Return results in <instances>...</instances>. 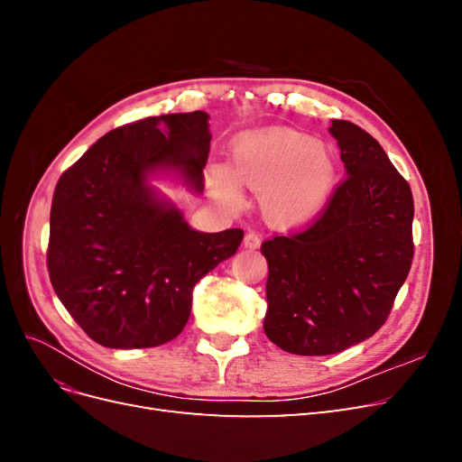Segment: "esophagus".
<instances>
[{"mask_svg": "<svg viewBox=\"0 0 462 462\" xmlns=\"http://www.w3.org/2000/svg\"><path fill=\"white\" fill-rule=\"evenodd\" d=\"M243 245H245L246 248H250V250L258 248V246L262 245V235H260V233H256V231H250V233H246V235H245V241H243Z\"/></svg>", "mask_w": 462, "mask_h": 462, "instance_id": "1", "label": "esophagus"}]
</instances>
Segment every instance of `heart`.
Here are the masks:
<instances>
[{"label":"heart","mask_w":462,"mask_h":462,"mask_svg":"<svg viewBox=\"0 0 462 462\" xmlns=\"http://www.w3.org/2000/svg\"><path fill=\"white\" fill-rule=\"evenodd\" d=\"M337 180L328 144L289 127L241 134L231 148V167L212 165L208 185L227 208L243 204L239 183L260 194L265 221L277 229L309 226L324 209Z\"/></svg>","instance_id":"1"}]
</instances>
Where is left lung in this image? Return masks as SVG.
Here are the masks:
<instances>
[{"label": "left lung", "mask_w": 462, "mask_h": 462, "mask_svg": "<svg viewBox=\"0 0 462 462\" xmlns=\"http://www.w3.org/2000/svg\"><path fill=\"white\" fill-rule=\"evenodd\" d=\"M346 177L309 227L262 245L263 331L292 355L341 353L380 329L414 256L411 187L372 134L333 119Z\"/></svg>", "instance_id": "left-lung-1"}]
</instances>
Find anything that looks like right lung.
<instances>
[{"instance_id": "add662e5", "label": "right lung", "mask_w": 462, "mask_h": 462, "mask_svg": "<svg viewBox=\"0 0 462 462\" xmlns=\"http://www.w3.org/2000/svg\"><path fill=\"white\" fill-rule=\"evenodd\" d=\"M209 141L204 111L146 117L104 134L60 177L50 282L92 341L146 348L175 339L194 285L241 246L243 229L194 231L148 187L150 173L175 170L200 192Z\"/></svg>"}]
</instances>
